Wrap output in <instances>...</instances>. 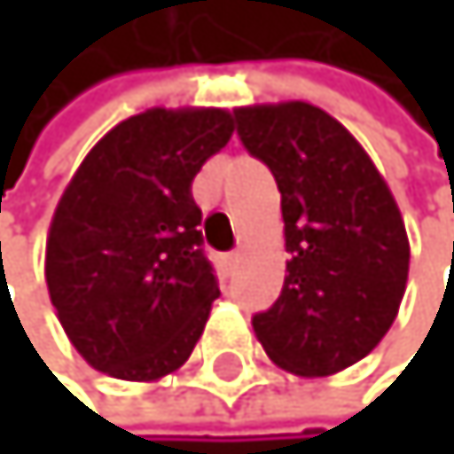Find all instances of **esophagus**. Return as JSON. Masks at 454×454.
Listing matches in <instances>:
<instances>
[{"mask_svg":"<svg viewBox=\"0 0 454 454\" xmlns=\"http://www.w3.org/2000/svg\"><path fill=\"white\" fill-rule=\"evenodd\" d=\"M241 262V253L239 250H232V253H224V267L227 270H236V264Z\"/></svg>","mask_w":454,"mask_h":454,"instance_id":"1","label":"esophagus"}]
</instances>
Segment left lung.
I'll use <instances>...</instances> for the list:
<instances>
[{
    "instance_id": "1",
    "label": "left lung",
    "mask_w": 454,
    "mask_h": 454,
    "mask_svg": "<svg viewBox=\"0 0 454 454\" xmlns=\"http://www.w3.org/2000/svg\"><path fill=\"white\" fill-rule=\"evenodd\" d=\"M244 147L276 176L286 276L253 318L270 361L326 378L381 344L406 293L410 239L384 176L341 121L309 102L236 107Z\"/></svg>"
}]
</instances>
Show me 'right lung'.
<instances>
[{
  "mask_svg": "<svg viewBox=\"0 0 454 454\" xmlns=\"http://www.w3.org/2000/svg\"><path fill=\"white\" fill-rule=\"evenodd\" d=\"M232 130L224 107H150L98 138L67 182L44 281L93 370L153 384L190 358L218 298L190 184Z\"/></svg>",
  "mask_w": 454,
  "mask_h": 454,
  "instance_id": "right-lung-1",
  "label": "right lung"
}]
</instances>
